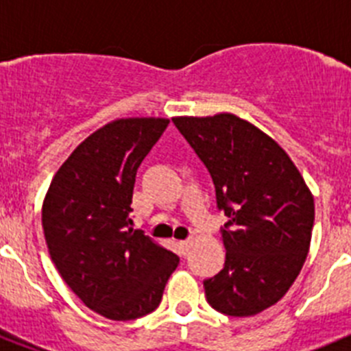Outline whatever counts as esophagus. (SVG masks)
I'll return each mask as SVG.
<instances>
[{
    "label": "esophagus",
    "mask_w": 351,
    "mask_h": 351,
    "mask_svg": "<svg viewBox=\"0 0 351 351\" xmlns=\"http://www.w3.org/2000/svg\"><path fill=\"white\" fill-rule=\"evenodd\" d=\"M190 244H191V241H181V243H179V247H181V255H186V253H188V250H190Z\"/></svg>",
    "instance_id": "34e87169"
}]
</instances>
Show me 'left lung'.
<instances>
[{"instance_id":"left-lung-1","label":"left lung","mask_w":351,"mask_h":351,"mask_svg":"<svg viewBox=\"0 0 351 351\" xmlns=\"http://www.w3.org/2000/svg\"><path fill=\"white\" fill-rule=\"evenodd\" d=\"M213 178L226 256L204 281L207 302L228 316L271 308L302 269L311 243L315 202L278 142L234 114L173 117Z\"/></svg>"}]
</instances>
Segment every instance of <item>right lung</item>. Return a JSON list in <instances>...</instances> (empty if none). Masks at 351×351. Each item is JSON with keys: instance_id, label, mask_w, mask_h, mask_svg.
<instances>
[{"instance_id": "1", "label": "right lung", "mask_w": 351, "mask_h": 351, "mask_svg": "<svg viewBox=\"0 0 351 351\" xmlns=\"http://www.w3.org/2000/svg\"><path fill=\"white\" fill-rule=\"evenodd\" d=\"M167 126L161 117H128L96 130L56 172L43 200V235L56 269L108 320L154 311L179 263L176 253L130 228L137 169Z\"/></svg>"}]
</instances>
